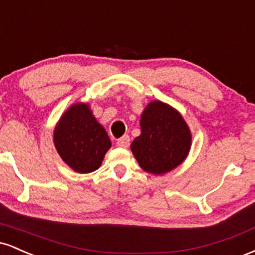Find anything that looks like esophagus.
Listing matches in <instances>:
<instances>
[{"label":"esophagus","instance_id":"esophagus-1","mask_svg":"<svg viewBox=\"0 0 255 255\" xmlns=\"http://www.w3.org/2000/svg\"><path fill=\"white\" fill-rule=\"evenodd\" d=\"M116 144H118V146H120V147H128V146H129V144H130L129 136H128V135L121 136L118 140V142H116Z\"/></svg>","mask_w":255,"mask_h":255}]
</instances>
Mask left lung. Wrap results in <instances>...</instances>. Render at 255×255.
<instances>
[{
    "label": "left lung",
    "mask_w": 255,
    "mask_h": 255,
    "mask_svg": "<svg viewBox=\"0 0 255 255\" xmlns=\"http://www.w3.org/2000/svg\"><path fill=\"white\" fill-rule=\"evenodd\" d=\"M141 134L130 148L145 171L162 175L183 162L191 148V131L182 116L159 101L146 107L140 120Z\"/></svg>",
    "instance_id": "obj_1"
}]
</instances>
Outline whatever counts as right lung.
<instances>
[{"instance_id":"right-lung-1","label":"right lung","mask_w":255,"mask_h":255,"mask_svg":"<svg viewBox=\"0 0 255 255\" xmlns=\"http://www.w3.org/2000/svg\"><path fill=\"white\" fill-rule=\"evenodd\" d=\"M54 142L61 158L80 174L97 170L111 146L108 133L83 103L63 114L55 128Z\"/></svg>"}]
</instances>
